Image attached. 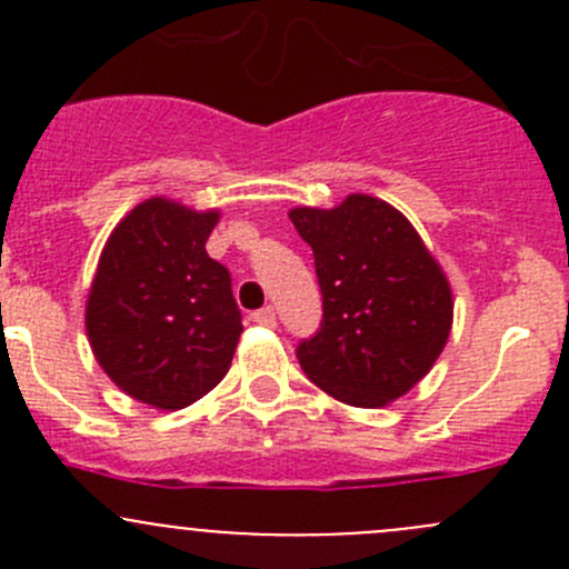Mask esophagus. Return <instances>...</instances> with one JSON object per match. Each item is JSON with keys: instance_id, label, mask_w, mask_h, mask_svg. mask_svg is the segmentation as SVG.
I'll use <instances>...</instances> for the list:
<instances>
[{"instance_id": "34e87169", "label": "esophagus", "mask_w": 569, "mask_h": 569, "mask_svg": "<svg viewBox=\"0 0 569 569\" xmlns=\"http://www.w3.org/2000/svg\"><path fill=\"white\" fill-rule=\"evenodd\" d=\"M252 321H256V325H261V327H274V308L272 306L261 308V311L252 313Z\"/></svg>"}]
</instances>
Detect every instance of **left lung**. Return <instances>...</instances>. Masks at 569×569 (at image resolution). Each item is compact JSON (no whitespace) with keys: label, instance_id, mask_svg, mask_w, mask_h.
<instances>
[{"label":"left lung","instance_id":"left-lung-1","mask_svg":"<svg viewBox=\"0 0 569 569\" xmlns=\"http://www.w3.org/2000/svg\"><path fill=\"white\" fill-rule=\"evenodd\" d=\"M289 217L313 250L325 308L317 336L297 347L302 371L343 405H391L449 341L455 300L443 269L410 220L371 194Z\"/></svg>","mask_w":569,"mask_h":569}]
</instances>
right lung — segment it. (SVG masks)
Segmentation results:
<instances>
[{"label": "right lung", "mask_w": 569, "mask_h": 569, "mask_svg": "<svg viewBox=\"0 0 569 569\" xmlns=\"http://www.w3.org/2000/svg\"><path fill=\"white\" fill-rule=\"evenodd\" d=\"M220 211L148 198L109 233L84 308L109 380L157 410H181L228 375L242 311L206 239Z\"/></svg>", "instance_id": "obj_1"}]
</instances>
